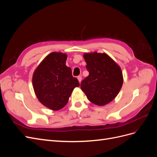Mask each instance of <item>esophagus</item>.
Instances as JSON below:
<instances>
[{"label":"esophagus","mask_w":157,"mask_h":157,"mask_svg":"<svg viewBox=\"0 0 157 157\" xmlns=\"http://www.w3.org/2000/svg\"><path fill=\"white\" fill-rule=\"evenodd\" d=\"M77 78H78V82L80 83V82H81V80H82V77H81V76H78Z\"/></svg>","instance_id":"1"}]
</instances>
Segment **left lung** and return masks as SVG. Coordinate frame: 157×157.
I'll return each instance as SVG.
<instances>
[{"label":"left lung","instance_id":"left-lung-1","mask_svg":"<svg viewBox=\"0 0 157 157\" xmlns=\"http://www.w3.org/2000/svg\"><path fill=\"white\" fill-rule=\"evenodd\" d=\"M84 58L89 75L81 82L80 88L90 101L105 105L115 98L122 88L121 69L105 53H86Z\"/></svg>","mask_w":157,"mask_h":157}]
</instances>
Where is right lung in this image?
Instances as JSON below:
<instances>
[{"mask_svg": "<svg viewBox=\"0 0 157 157\" xmlns=\"http://www.w3.org/2000/svg\"><path fill=\"white\" fill-rule=\"evenodd\" d=\"M67 55L52 52L38 66L33 76V85L40 102L52 110L62 109L69 101L73 90L80 86L66 66Z\"/></svg>", "mask_w": 157, "mask_h": 157, "instance_id": "1", "label": "right lung"}]
</instances>
